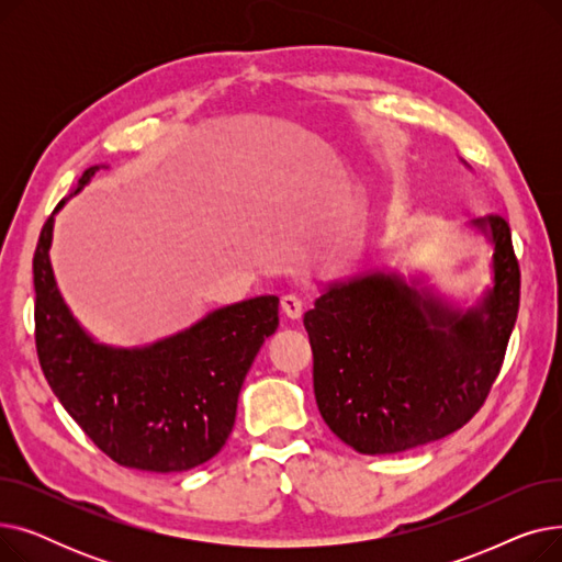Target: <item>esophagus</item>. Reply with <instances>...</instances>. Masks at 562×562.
Here are the masks:
<instances>
[{"label": "esophagus", "instance_id": "obj_1", "mask_svg": "<svg viewBox=\"0 0 562 562\" xmlns=\"http://www.w3.org/2000/svg\"><path fill=\"white\" fill-rule=\"evenodd\" d=\"M303 307H305L303 299L293 296V293H289V296L282 299V312H284L289 318H293V321L303 316Z\"/></svg>", "mask_w": 562, "mask_h": 562}]
</instances>
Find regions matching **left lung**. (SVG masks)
<instances>
[{
	"mask_svg": "<svg viewBox=\"0 0 562 562\" xmlns=\"http://www.w3.org/2000/svg\"><path fill=\"white\" fill-rule=\"evenodd\" d=\"M494 241V289L451 312L394 276L333 286L303 318L323 422L360 453L385 456L460 430L483 407L506 358L521 273L510 225L476 221Z\"/></svg>",
	"mask_w": 562,
	"mask_h": 562,
	"instance_id": "8db88e82",
	"label": "left lung"
}]
</instances>
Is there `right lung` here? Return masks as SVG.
I'll list each match as a JSON object with an SVG mask.
<instances>
[{
    "label": "right lung",
    "mask_w": 562,
    "mask_h": 562,
    "mask_svg": "<svg viewBox=\"0 0 562 562\" xmlns=\"http://www.w3.org/2000/svg\"><path fill=\"white\" fill-rule=\"evenodd\" d=\"M93 172L88 168L79 187ZM52 223L49 216L34 252V335L56 398L86 437L123 467L168 474L214 458L232 432L246 373L280 326V301L259 296L216 310L191 330L143 350L98 346L56 289L47 255Z\"/></svg>",
    "instance_id": "obj_1"
}]
</instances>
